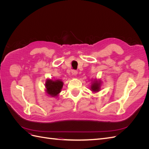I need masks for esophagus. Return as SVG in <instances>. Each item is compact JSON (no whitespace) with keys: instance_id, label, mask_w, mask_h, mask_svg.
I'll use <instances>...</instances> for the list:
<instances>
[{"instance_id":"esophagus-1","label":"esophagus","mask_w":149,"mask_h":149,"mask_svg":"<svg viewBox=\"0 0 149 149\" xmlns=\"http://www.w3.org/2000/svg\"><path fill=\"white\" fill-rule=\"evenodd\" d=\"M71 73H72V74H73V76H76V75H77V74H78V72L76 71V70H72Z\"/></svg>"}]
</instances>
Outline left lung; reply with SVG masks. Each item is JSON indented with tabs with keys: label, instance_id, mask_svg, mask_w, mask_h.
<instances>
[{
	"label": "left lung",
	"instance_id": "8db88e82",
	"mask_svg": "<svg viewBox=\"0 0 149 149\" xmlns=\"http://www.w3.org/2000/svg\"><path fill=\"white\" fill-rule=\"evenodd\" d=\"M101 81L100 79H94L92 81L91 85V89L94 93H96L100 91L101 89Z\"/></svg>",
	"mask_w": 149,
	"mask_h": 149
}]
</instances>
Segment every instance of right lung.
Listing matches in <instances>:
<instances>
[{
	"mask_svg": "<svg viewBox=\"0 0 149 149\" xmlns=\"http://www.w3.org/2000/svg\"><path fill=\"white\" fill-rule=\"evenodd\" d=\"M45 91L47 95L51 97H57L63 86V82L61 79L53 80L47 79L45 84Z\"/></svg>",
	"mask_w": 149,
	"mask_h": 149,
	"instance_id": "right-lung-1",
	"label": "right lung"
}]
</instances>
